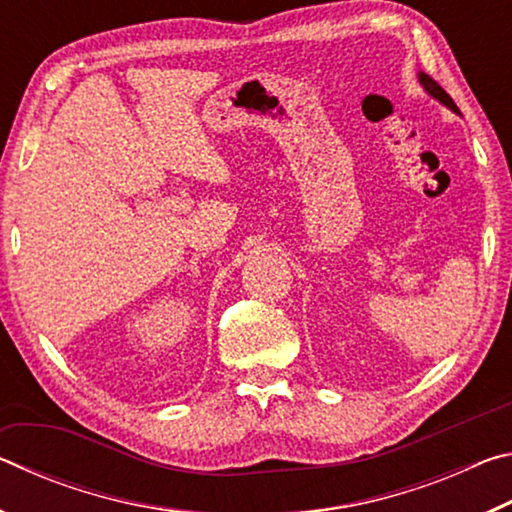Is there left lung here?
<instances>
[{
  "instance_id": "8db88e82",
  "label": "left lung",
  "mask_w": 512,
  "mask_h": 512,
  "mask_svg": "<svg viewBox=\"0 0 512 512\" xmlns=\"http://www.w3.org/2000/svg\"><path fill=\"white\" fill-rule=\"evenodd\" d=\"M418 79H420V83H422V88H424V90H427V92L431 94V97H433V99H438L440 103H443V106H447L449 110H452V112H456V115H461V110H458V108H456V103L452 101V97H449V94H447V92H445L443 88H440V85H438L436 81H433L429 74H424V72H420V74H418Z\"/></svg>"
}]
</instances>
